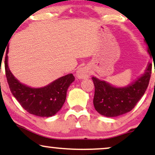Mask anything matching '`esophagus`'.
I'll return each instance as SVG.
<instances>
[{
    "label": "esophagus",
    "instance_id": "obj_1",
    "mask_svg": "<svg viewBox=\"0 0 155 155\" xmlns=\"http://www.w3.org/2000/svg\"><path fill=\"white\" fill-rule=\"evenodd\" d=\"M90 71L88 67L87 66H83L79 68V70L76 72V75L77 77L79 79H87L90 76Z\"/></svg>",
    "mask_w": 155,
    "mask_h": 155
}]
</instances>
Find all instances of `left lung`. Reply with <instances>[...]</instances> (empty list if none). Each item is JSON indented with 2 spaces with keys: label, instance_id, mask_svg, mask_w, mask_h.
Masks as SVG:
<instances>
[{
  "label": "left lung",
  "instance_id": "left-lung-1",
  "mask_svg": "<svg viewBox=\"0 0 155 155\" xmlns=\"http://www.w3.org/2000/svg\"><path fill=\"white\" fill-rule=\"evenodd\" d=\"M151 74L152 64L149 63L141 77L122 88L114 87L106 81L92 77L95 86L93 104L96 111L108 117L120 116L130 111L144 95Z\"/></svg>",
  "mask_w": 155,
  "mask_h": 155
}]
</instances>
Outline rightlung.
<instances>
[{
    "instance_id": "add662e5",
    "label": "right lung",
    "mask_w": 155,
    "mask_h": 155,
    "mask_svg": "<svg viewBox=\"0 0 155 155\" xmlns=\"http://www.w3.org/2000/svg\"><path fill=\"white\" fill-rule=\"evenodd\" d=\"M8 47L5 57V72L12 95L28 113L38 117H49L61 109L66 98L67 90L75 77L72 74L60 77L41 88H31L21 84L8 66Z\"/></svg>"
}]
</instances>
